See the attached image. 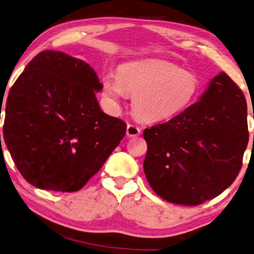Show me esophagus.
<instances>
[{
    "label": "esophagus",
    "mask_w": 254,
    "mask_h": 254,
    "mask_svg": "<svg viewBox=\"0 0 254 254\" xmlns=\"http://www.w3.org/2000/svg\"><path fill=\"white\" fill-rule=\"evenodd\" d=\"M127 136L128 137H135V136H138L140 134V128L136 125L129 124L127 126Z\"/></svg>",
    "instance_id": "obj_1"
}]
</instances>
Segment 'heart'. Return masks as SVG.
Masks as SVG:
<instances>
[{"mask_svg":"<svg viewBox=\"0 0 254 254\" xmlns=\"http://www.w3.org/2000/svg\"><path fill=\"white\" fill-rule=\"evenodd\" d=\"M198 88L194 72L154 59L126 62L117 75L109 72L102 78V95L109 104L116 107L125 93L132 94V110L147 122L169 119L185 110L196 99Z\"/></svg>","mask_w":254,"mask_h":254,"instance_id":"heart-1","label":"heart"}]
</instances>
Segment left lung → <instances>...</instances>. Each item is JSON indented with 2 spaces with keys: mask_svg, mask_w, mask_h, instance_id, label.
<instances>
[{
  "mask_svg": "<svg viewBox=\"0 0 254 254\" xmlns=\"http://www.w3.org/2000/svg\"><path fill=\"white\" fill-rule=\"evenodd\" d=\"M247 100L225 72L198 102L143 132L152 190L175 204L198 205L233 184L249 142Z\"/></svg>",
  "mask_w": 254,
  "mask_h": 254,
  "instance_id": "8db88e82",
  "label": "left lung"
}]
</instances>
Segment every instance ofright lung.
I'll use <instances>...</instances> for the list:
<instances>
[{"instance_id": "right-lung-1", "label": "right lung", "mask_w": 254, "mask_h": 254, "mask_svg": "<svg viewBox=\"0 0 254 254\" xmlns=\"http://www.w3.org/2000/svg\"><path fill=\"white\" fill-rule=\"evenodd\" d=\"M101 89L91 65L65 53L43 51L27 64L7 95L3 136L29 184L76 192L119 145L127 126L101 110Z\"/></svg>"}]
</instances>
